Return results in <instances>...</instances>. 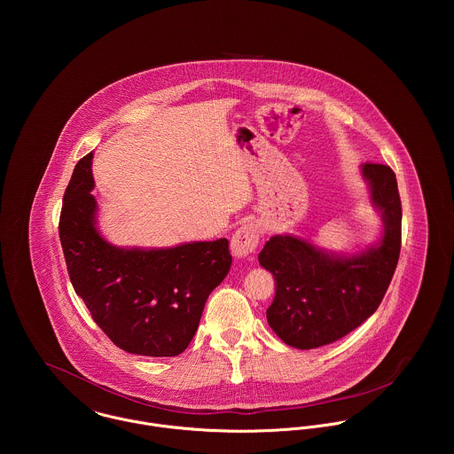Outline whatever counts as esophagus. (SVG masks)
<instances>
[{
	"label": "esophagus",
	"instance_id": "obj_1",
	"mask_svg": "<svg viewBox=\"0 0 454 454\" xmlns=\"http://www.w3.org/2000/svg\"><path fill=\"white\" fill-rule=\"evenodd\" d=\"M260 227L257 223H245L241 225L232 239H231V250L236 257H248L254 254L259 247Z\"/></svg>",
	"mask_w": 454,
	"mask_h": 454
}]
</instances>
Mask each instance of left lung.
Here are the masks:
<instances>
[{"mask_svg":"<svg viewBox=\"0 0 454 454\" xmlns=\"http://www.w3.org/2000/svg\"><path fill=\"white\" fill-rule=\"evenodd\" d=\"M362 173L385 220L378 247L333 257L306 239L274 236L260 252V265L276 281L267 322L292 348L313 349L348 335L374 315L388 290L402 243L396 178L389 166L374 162L364 164Z\"/></svg>","mask_w":454,"mask_h":454,"instance_id":"obj_1","label":"left lung"}]
</instances>
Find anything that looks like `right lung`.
<instances>
[{"instance_id": "obj_1", "label": "right lung", "mask_w": 454, "mask_h": 454, "mask_svg": "<svg viewBox=\"0 0 454 454\" xmlns=\"http://www.w3.org/2000/svg\"><path fill=\"white\" fill-rule=\"evenodd\" d=\"M92 153L78 160L63 197L59 238L74 292L121 349L176 356L187 349L209 294L232 257L225 238L166 250H126L96 231Z\"/></svg>"}]
</instances>
